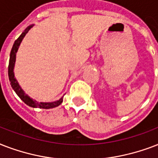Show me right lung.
<instances>
[{
    "mask_svg": "<svg viewBox=\"0 0 158 158\" xmlns=\"http://www.w3.org/2000/svg\"><path fill=\"white\" fill-rule=\"evenodd\" d=\"M33 25H30V26L27 27L26 29L24 30V32H23L20 35L18 39H17L15 41V44L12 47L11 52H10V62H9V67H8V75H9V80L10 81V85H11L13 90L15 91L17 95L19 96V97L21 99L22 101H24V103L28 105L29 106H31L33 108H40V109H51L54 108V107H57L59 105H61V103L62 102V100H63V97L58 100L57 101H54V102H51V103H43V102H37L36 101H34L33 99H31L28 95H26L25 93L24 92V90H22L20 86L19 85L17 81L15 80L14 75V66H15V53H16L17 50L19 48V46L20 44V43L23 40L24 37L25 36L28 31L29 29L32 28Z\"/></svg>",
    "mask_w": 158,
    "mask_h": 158,
    "instance_id": "obj_1",
    "label": "right lung"
}]
</instances>
